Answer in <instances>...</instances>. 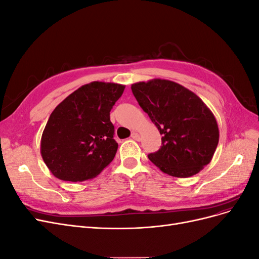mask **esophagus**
<instances>
[{
	"label": "esophagus",
	"mask_w": 259,
	"mask_h": 259,
	"mask_svg": "<svg viewBox=\"0 0 259 259\" xmlns=\"http://www.w3.org/2000/svg\"><path fill=\"white\" fill-rule=\"evenodd\" d=\"M133 139H135V140H137V142H139L140 140V135L138 134V133H132V136H131Z\"/></svg>",
	"instance_id": "esophagus-1"
}]
</instances>
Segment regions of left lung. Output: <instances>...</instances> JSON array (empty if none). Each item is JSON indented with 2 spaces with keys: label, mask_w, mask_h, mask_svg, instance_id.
Wrapping results in <instances>:
<instances>
[{
  "label": "left lung",
  "mask_w": 259,
  "mask_h": 259,
  "mask_svg": "<svg viewBox=\"0 0 259 259\" xmlns=\"http://www.w3.org/2000/svg\"><path fill=\"white\" fill-rule=\"evenodd\" d=\"M132 92L162 135L161 148L148 154L149 160L178 178L204 168L217 148L219 130L202 99L183 85L162 79L132 84Z\"/></svg>",
  "instance_id": "8db88e82"
}]
</instances>
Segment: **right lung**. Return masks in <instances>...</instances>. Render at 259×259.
I'll return each instance as SVG.
<instances>
[{"label":"right lung","mask_w":259,"mask_h":259,"mask_svg":"<svg viewBox=\"0 0 259 259\" xmlns=\"http://www.w3.org/2000/svg\"><path fill=\"white\" fill-rule=\"evenodd\" d=\"M125 86L92 82L54 109L41 138V155L51 173L66 182L96 177L117 150L110 111Z\"/></svg>","instance_id":"right-lung-1"}]
</instances>
